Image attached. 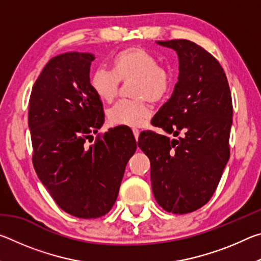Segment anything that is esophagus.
<instances>
[{"instance_id":"34e87169","label":"esophagus","mask_w":261,"mask_h":261,"mask_svg":"<svg viewBox=\"0 0 261 261\" xmlns=\"http://www.w3.org/2000/svg\"><path fill=\"white\" fill-rule=\"evenodd\" d=\"M132 132H134V136H135L136 140L138 141V138H139V130H138V129H134V130H132Z\"/></svg>"}]
</instances>
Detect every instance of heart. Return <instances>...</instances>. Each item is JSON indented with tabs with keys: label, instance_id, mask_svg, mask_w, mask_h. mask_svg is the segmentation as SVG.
Returning <instances> with one entry per match:
<instances>
[{
	"label": "heart",
	"instance_id": "b5f03b06",
	"mask_svg": "<svg viewBox=\"0 0 261 261\" xmlns=\"http://www.w3.org/2000/svg\"><path fill=\"white\" fill-rule=\"evenodd\" d=\"M132 79L131 95L135 99L120 101L108 110V120L113 125H143L151 115L147 100L160 102L167 98L171 88L170 73L158 65L152 53L141 47L121 50L114 59V70L98 68L91 83L101 100L112 102L118 93L121 81Z\"/></svg>",
	"mask_w": 261,
	"mask_h": 261
}]
</instances>
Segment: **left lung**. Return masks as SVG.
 I'll return each mask as SVG.
<instances>
[{
    "label": "left lung",
    "instance_id": "8db88e82",
    "mask_svg": "<svg viewBox=\"0 0 261 261\" xmlns=\"http://www.w3.org/2000/svg\"><path fill=\"white\" fill-rule=\"evenodd\" d=\"M177 53L178 82L152 124L168 135L140 134L138 146L151 161L153 194L163 210L187 214L213 196L230 155L231 93L218 60L192 41H156Z\"/></svg>",
    "mask_w": 261,
    "mask_h": 261
}]
</instances>
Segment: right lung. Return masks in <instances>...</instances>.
I'll return each instance as SVG.
<instances>
[{
  "mask_svg": "<svg viewBox=\"0 0 261 261\" xmlns=\"http://www.w3.org/2000/svg\"><path fill=\"white\" fill-rule=\"evenodd\" d=\"M94 59L78 51L53 57L34 83L29 108L35 173L62 210L82 219L112 210L137 149L132 131L118 127L87 144L105 122L90 83Z\"/></svg>",
  "mask_w": 261,
  "mask_h": 261,
  "instance_id": "right-lung-1",
  "label": "right lung"
}]
</instances>
